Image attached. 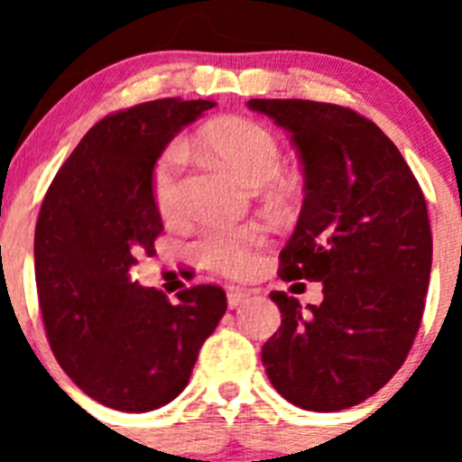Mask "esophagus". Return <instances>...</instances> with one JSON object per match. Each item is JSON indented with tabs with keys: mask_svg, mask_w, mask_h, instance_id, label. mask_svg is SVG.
I'll use <instances>...</instances> for the list:
<instances>
[{
	"mask_svg": "<svg viewBox=\"0 0 462 462\" xmlns=\"http://www.w3.org/2000/svg\"><path fill=\"white\" fill-rule=\"evenodd\" d=\"M248 300L250 292L241 291V288H230V291H227V306H230V309H239V306L245 304Z\"/></svg>",
	"mask_w": 462,
	"mask_h": 462,
	"instance_id": "34e87169",
	"label": "esophagus"
}]
</instances>
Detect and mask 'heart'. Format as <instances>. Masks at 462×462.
<instances>
[{
  "label": "heart",
  "instance_id": "obj_1",
  "mask_svg": "<svg viewBox=\"0 0 462 462\" xmlns=\"http://www.w3.org/2000/svg\"><path fill=\"white\" fill-rule=\"evenodd\" d=\"M197 143L205 152L221 158L248 185H265L274 179L282 161L279 143L270 129L250 118H218L199 129ZM185 149L170 144L152 170V194L162 217L179 214L183 201ZM265 230L259 223H212L199 232L192 254L203 268L221 274H248L257 265Z\"/></svg>",
  "mask_w": 462,
  "mask_h": 462
}]
</instances>
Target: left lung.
<instances>
[{"label":"left lung","instance_id":"8db88e82","mask_svg":"<svg viewBox=\"0 0 462 462\" xmlns=\"http://www.w3.org/2000/svg\"><path fill=\"white\" fill-rule=\"evenodd\" d=\"M248 106L291 134L304 171L282 279L324 286L309 310L270 292L282 326L261 360L288 402L342 411L393 377L420 328L431 273L425 197L398 147L353 109L257 97Z\"/></svg>","mask_w":462,"mask_h":462}]
</instances>
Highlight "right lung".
<instances>
[{"label": "right lung", "instance_id": "obj_1", "mask_svg": "<svg viewBox=\"0 0 462 462\" xmlns=\"http://www.w3.org/2000/svg\"><path fill=\"white\" fill-rule=\"evenodd\" d=\"M209 100L143 102L93 125L55 174L35 226V282L55 360L105 407L143 413L188 384L227 309L212 283L165 292L129 270L162 232L153 162Z\"/></svg>", "mask_w": 462, "mask_h": 462}]
</instances>
